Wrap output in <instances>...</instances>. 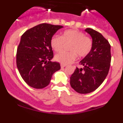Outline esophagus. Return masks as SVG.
<instances>
[{
	"instance_id": "1",
	"label": "esophagus",
	"mask_w": 123,
	"mask_h": 123,
	"mask_svg": "<svg viewBox=\"0 0 123 123\" xmlns=\"http://www.w3.org/2000/svg\"><path fill=\"white\" fill-rule=\"evenodd\" d=\"M61 68H65V67H67V65H64V64H61Z\"/></svg>"
}]
</instances>
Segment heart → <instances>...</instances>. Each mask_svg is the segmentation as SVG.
Masks as SVG:
<instances>
[{"label": "heart", "instance_id": "obj_1", "mask_svg": "<svg viewBox=\"0 0 123 123\" xmlns=\"http://www.w3.org/2000/svg\"><path fill=\"white\" fill-rule=\"evenodd\" d=\"M70 44L68 50L70 52H62L55 55L56 62L68 65L79 57H85L90 54L93 46V41L90 37L77 29H68L63 31L61 37L54 36L50 40V46L56 52H60L65 44Z\"/></svg>", "mask_w": 123, "mask_h": 123}]
</instances>
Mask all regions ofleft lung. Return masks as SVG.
Listing matches in <instances>:
<instances>
[{
	"label": "left lung",
	"instance_id": "left-lung-1",
	"mask_svg": "<svg viewBox=\"0 0 123 123\" xmlns=\"http://www.w3.org/2000/svg\"><path fill=\"white\" fill-rule=\"evenodd\" d=\"M85 31L92 38L91 52L80 62L83 68L77 67L70 77L71 87L79 94H88L96 90L106 78L111 63V47L100 32L91 28Z\"/></svg>",
	"mask_w": 123,
	"mask_h": 123
}]
</instances>
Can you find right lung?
<instances>
[{"label": "right lung", "mask_w": 123, "mask_h": 123, "mask_svg": "<svg viewBox=\"0 0 123 123\" xmlns=\"http://www.w3.org/2000/svg\"><path fill=\"white\" fill-rule=\"evenodd\" d=\"M60 25L42 23L27 30L17 48V66L21 76L29 86L43 89L49 84L52 75L60 69L52 62L54 53L50 40Z\"/></svg>", "instance_id": "obj_1"}]
</instances>
